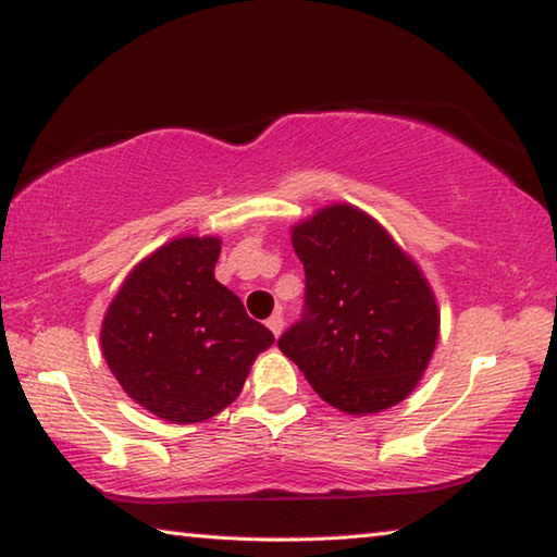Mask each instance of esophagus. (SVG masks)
Returning a JSON list of instances; mask_svg holds the SVG:
<instances>
[{
  "mask_svg": "<svg viewBox=\"0 0 557 557\" xmlns=\"http://www.w3.org/2000/svg\"><path fill=\"white\" fill-rule=\"evenodd\" d=\"M268 329L275 336H280L282 334V329H285V319H282V314L277 312V314H272L270 319H268Z\"/></svg>",
  "mask_w": 557,
  "mask_h": 557,
  "instance_id": "esophagus-1",
  "label": "esophagus"
}]
</instances>
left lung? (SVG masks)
Returning a JSON list of instances; mask_svg holds the SVG:
<instances>
[{
	"label": "left lung",
	"instance_id": "8db88e82",
	"mask_svg": "<svg viewBox=\"0 0 557 557\" xmlns=\"http://www.w3.org/2000/svg\"><path fill=\"white\" fill-rule=\"evenodd\" d=\"M305 265V314L280 351L348 414L408 398L440 334L437 301L414 260L369 213L334 203L292 228Z\"/></svg>",
	"mask_w": 557,
	"mask_h": 557
}]
</instances>
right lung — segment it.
Instances as JSON below:
<instances>
[{"mask_svg":"<svg viewBox=\"0 0 557 557\" xmlns=\"http://www.w3.org/2000/svg\"><path fill=\"white\" fill-rule=\"evenodd\" d=\"M219 256L213 235L169 240L132 268L102 319V356L122 391L174 425L228 408L275 342L215 280Z\"/></svg>","mask_w":557,"mask_h":557,"instance_id":"obj_1","label":"right lung"}]
</instances>
